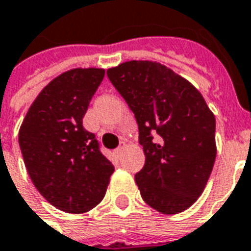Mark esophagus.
Returning <instances> with one entry per match:
<instances>
[{"label":"esophagus","instance_id":"34e87169","mask_svg":"<svg viewBox=\"0 0 251 251\" xmlns=\"http://www.w3.org/2000/svg\"><path fill=\"white\" fill-rule=\"evenodd\" d=\"M126 147H127V144H126V142H124V140H122V142H120V146H119V147L115 150V152L119 155V153H122V151H123Z\"/></svg>","mask_w":251,"mask_h":251}]
</instances>
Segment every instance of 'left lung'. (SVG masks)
Here are the masks:
<instances>
[{"mask_svg":"<svg viewBox=\"0 0 251 251\" xmlns=\"http://www.w3.org/2000/svg\"><path fill=\"white\" fill-rule=\"evenodd\" d=\"M107 76L138 122L146 163L135 182L143 201L168 215L187 210L213 171L214 113L193 84L156 61H126Z\"/></svg>","mask_w":251,"mask_h":251,"instance_id":"left-lung-1","label":"left lung"}]
</instances>
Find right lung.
<instances>
[{"label": "right lung", "instance_id": "right-lung-1", "mask_svg": "<svg viewBox=\"0 0 251 251\" xmlns=\"http://www.w3.org/2000/svg\"><path fill=\"white\" fill-rule=\"evenodd\" d=\"M104 73L100 68H76L53 78L20 128L18 143L34 187L65 213H87L98 206L115 171L95 133L83 127Z\"/></svg>", "mask_w": 251, "mask_h": 251}]
</instances>
